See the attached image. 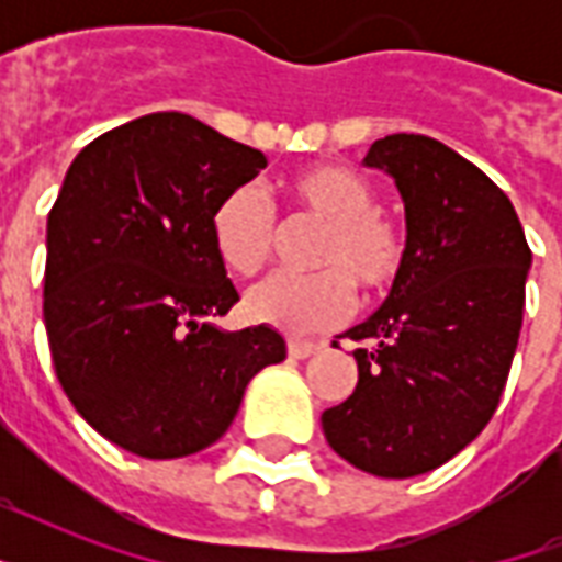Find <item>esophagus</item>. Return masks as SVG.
I'll list each match as a JSON object with an SVG mask.
<instances>
[{"instance_id": "esophagus-1", "label": "esophagus", "mask_w": 562, "mask_h": 562, "mask_svg": "<svg viewBox=\"0 0 562 562\" xmlns=\"http://www.w3.org/2000/svg\"><path fill=\"white\" fill-rule=\"evenodd\" d=\"M321 350V344L317 341H300V338H291L289 341V356L291 359H308L312 352Z\"/></svg>"}]
</instances>
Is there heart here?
I'll use <instances>...</instances> for the list:
<instances>
[{
  "label": "heart",
  "mask_w": 562,
  "mask_h": 562,
  "mask_svg": "<svg viewBox=\"0 0 562 562\" xmlns=\"http://www.w3.org/2000/svg\"><path fill=\"white\" fill-rule=\"evenodd\" d=\"M291 206L317 221L324 233L312 250L317 271H273L245 294L256 324L285 333H317L350 315L356 291L364 300L387 297L408 265V229L375 206V189L359 171L338 162H315L282 180ZM277 218L262 192L238 187L215 203L210 238L215 256L236 273H254L271 256Z\"/></svg>",
  "instance_id": "1"
}]
</instances>
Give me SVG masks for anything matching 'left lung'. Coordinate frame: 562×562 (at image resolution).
Returning <instances> with one entry per match:
<instances>
[{
  "label": "left lung",
  "mask_w": 562,
  "mask_h": 562,
  "mask_svg": "<svg viewBox=\"0 0 562 562\" xmlns=\"http://www.w3.org/2000/svg\"><path fill=\"white\" fill-rule=\"evenodd\" d=\"M364 162L396 180L411 254L387 303L347 333L361 344L359 384L321 423L352 467L411 479L454 458L496 414L531 247L507 194L431 136L375 139Z\"/></svg>",
  "instance_id": "obj_1"
}]
</instances>
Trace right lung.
I'll use <instances>...</instances> for the list:
<instances>
[{
  "mask_svg": "<svg viewBox=\"0 0 562 562\" xmlns=\"http://www.w3.org/2000/svg\"><path fill=\"white\" fill-rule=\"evenodd\" d=\"M268 166L187 113L92 139L48 212L43 321L57 382L110 443L183 458L236 417L247 382L285 359L271 326L224 333L238 303L210 238L215 203Z\"/></svg>",
  "mask_w": 562,
  "mask_h": 562,
  "instance_id": "right-lung-1",
  "label": "right lung"
}]
</instances>
